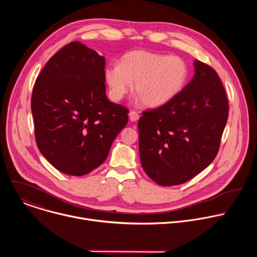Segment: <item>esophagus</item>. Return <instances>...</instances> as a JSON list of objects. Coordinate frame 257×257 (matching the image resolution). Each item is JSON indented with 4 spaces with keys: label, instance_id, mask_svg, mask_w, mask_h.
<instances>
[{
    "label": "esophagus",
    "instance_id": "obj_1",
    "mask_svg": "<svg viewBox=\"0 0 257 257\" xmlns=\"http://www.w3.org/2000/svg\"><path fill=\"white\" fill-rule=\"evenodd\" d=\"M129 118L132 122H136L139 119V114L136 111H131L129 113Z\"/></svg>",
    "mask_w": 257,
    "mask_h": 257
}]
</instances>
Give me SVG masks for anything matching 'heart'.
<instances>
[{
    "label": "heart",
    "instance_id": "obj_1",
    "mask_svg": "<svg viewBox=\"0 0 257 257\" xmlns=\"http://www.w3.org/2000/svg\"><path fill=\"white\" fill-rule=\"evenodd\" d=\"M187 78L188 68L181 58L148 51L129 52L120 64L111 63L104 69V79L114 100L122 99L135 82L136 94L151 107L173 99L184 87Z\"/></svg>",
    "mask_w": 257,
    "mask_h": 257
}]
</instances>
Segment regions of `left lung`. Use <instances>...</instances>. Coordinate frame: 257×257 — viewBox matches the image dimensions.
<instances>
[{
    "instance_id": "8db88e82",
    "label": "left lung",
    "mask_w": 257,
    "mask_h": 257,
    "mask_svg": "<svg viewBox=\"0 0 257 257\" xmlns=\"http://www.w3.org/2000/svg\"><path fill=\"white\" fill-rule=\"evenodd\" d=\"M194 66L178 95L138 121L142 168L161 186L183 184L209 166L227 124L229 101L217 73L200 61Z\"/></svg>"
}]
</instances>
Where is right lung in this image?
<instances>
[{
	"label": "right lung",
	"mask_w": 257,
	"mask_h": 257,
	"mask_svg": "<svg viewBox=\"0 0 257 257\" xmlns=\"http://www.w3.org/2000/svg\"><path fill=\"white\" fill-rule=\"evenodd\" d=\"M105 59L79 42L58 51L35 80L31 95L34 136L60 172L83 176L106 159L127 125L129 109L105 95Z\"/></svg>",
	"instance_id": "1"
}]
</instances>
